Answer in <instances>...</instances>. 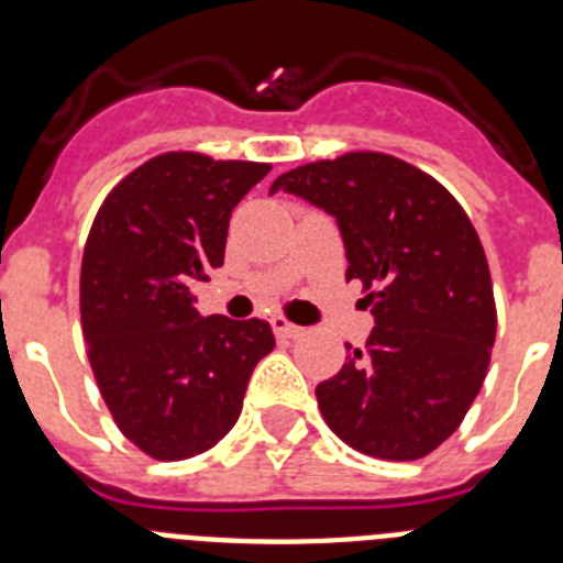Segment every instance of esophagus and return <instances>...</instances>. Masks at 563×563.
Instances as JSON below:
<instances>
[{
	"label": "esophagus",
	"mask_w": 563,
	"mask_h": 563,
	"mask_svg": "<svg viewBox=\"0 0 563 563\" xmlns=\"http://www.w3.org/2000/svg\"><path fill=\"white\" fill-rule=\"evenodd\" d=\"M271 327H273V332H276V338H285V341H292V338L305 335V330L296 324H290L285 316H273Z\"/></svg>",
	"instance_id": "1"
}]
</instances>
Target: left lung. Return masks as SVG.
I'll use <instances>...</instances> for the list:
<instances>
[{
	"label": "left lung",
	"mask_w": 563,
	"mask_h": 563,
	"mask_svg": "<svg viewBox=\"0 0 563 563\" xmlns=\"http://www.w3.org/2000/svg\"><path fill=\"white\" fill-rule=\"evenodd\" d=\"M332 213L375 316L366 350L318 383V409L346 445L409 462L465 420L496 341V301L479 233L445 186L383 152H350L276 177ZM350 350V343H346Z\"/></svg>",
	"instance_id": "8db88e82"
}]
</instances>
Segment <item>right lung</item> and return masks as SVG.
I'll return each mask as SVG.
<instances>
[{"label":"right lung","instance_id":"1","mask_svg":"<svg viewBox=\"0 0 563 563\" xmlns=\"http://www.w3.org/2000/svg\"><path fill=\"white\" fill-rule=\"evenodd\" d=\"M267 163L157 154L126 174L89 228L81 327L114 426L152 460L213 449L276 338L267 321L202 318L194 290L225 262L231 211Z\"/></svg>","mask_w":563,"mask_h":563}]
</instances>
